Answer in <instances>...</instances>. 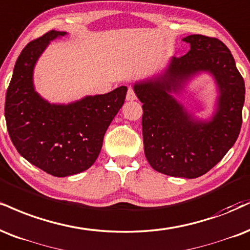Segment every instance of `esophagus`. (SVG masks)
<instances>
[{
	"mask_svg": "<svg viewBox=\"0 0 250 250\" xmlns=\"http://www.w3.org/2000/svg\"><path fill=\"white\" fill-rule=\"evenodd\" d=\"M125 100L127 101H134L136 100V95H135V92L133 88H129L127 92V95H125Z\"/></svg>",
	"mask_w": 250,
	"mask_h": 250,
	"instance_id": "1",
	"label": "esophagus"
}]
</instances>
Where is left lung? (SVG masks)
Segmentation results:
<instances>
[{"mask_svg": "<svg viewBox=\"0 0 250 250\" xmlns=\"http://www.w3.org/2000/svg\"><path fill=\"white\" fill-rule=\"evenodd\" d=\"M185 56L171 57L167 66L137 80L133 88L142 102L144 154L152 169L193 179L212 169L234 146L242 125L245 81L228 47L216 38L191 35ZM201 74L213 79L217 95L206 119L186 108L177 96ZM199 113V106L193 107Z\"/></svg>", "mask_w": 250, "mask_h": 250, "instance_id": "obj_1", "label": "left lung"}]
</instances>
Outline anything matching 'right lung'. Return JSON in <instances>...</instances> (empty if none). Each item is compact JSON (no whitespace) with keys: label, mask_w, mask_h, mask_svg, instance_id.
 Instances as JSON below:
<instances>
[{"label":"right lung","mask_w":250,"mask_h":250,"mask_svg":"<svg viewBox=\"0 0 250 250\" xmlns=\"http://www.w3.org/2000/svg\"><path fill=\"white\" fill-rule=\"evenodd\" d=\"M66 35L52 30L24 47L4 107L8 133L20 155L55 177L73 176L94 164L106 130L127 94V87L120 86L68 104L50 102L39 94L34 83L36 64L51 42Z\"/></svg>","instance_id":"add662e5"}]
</instances>
